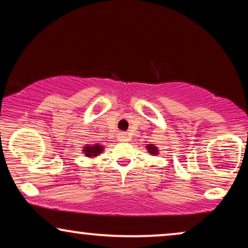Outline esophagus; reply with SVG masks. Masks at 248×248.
<instances>
[{"label":"esophagus","mask_w":248,"mask_h":248,"mask_svg":"<svg viewBox=\"0 0 248 248\" xmlns=\"http://www.w3.org/2000/svg\"><path fill=\"white\" fill-rule=\"evenodd\" d=\"M120 140L121 141H128L130 140V135L126 133H120Z\"/></svg>","instance_id":"esophagus-1"}]
</instances>
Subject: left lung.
<instances>
[{"label": "left lung", "mask_w": 248, "mask_h": 248, "mask_svg": "<svg viewBox=\"0 0 248 248\" xmlns=\"http://www.w3.org/2000/svg\"><path fill=\"white\" fill-rule=\"evenodd\" d=\"M147 150H148L149 154L152 155H155L157 154H159L158 148L155 147V145H154V144H148L147 145Z\"/></svg>", "instance_id": "8db88e82"}]
</instances>
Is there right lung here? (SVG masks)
I'll return each mask as SVG.
<instances>
[{
	"instance_id": "right-lung-1",
	"label": "right lung",
	"mask_w": 248,
	"mask_h": 248,
	"mask_svg": "<svg viewBox=\"0 0 248 248\" xmlns=\"http://www.w3.org/2000/svg\"><path fill=\"white\" fill-rule=\"evenodd\" d=\"M104 147L100 144H87L86 147H83V154L86 157H97L100 152H103Z\"/></svg>"
}]
</instances>
